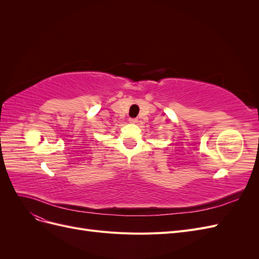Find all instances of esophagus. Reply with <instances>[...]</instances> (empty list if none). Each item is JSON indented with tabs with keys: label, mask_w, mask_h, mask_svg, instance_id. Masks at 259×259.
<instances>
[{
	"label": "esophagus",
	"mask_w": 259,
	"mask_h": 259,
	"mask_svg": "<svg viewBox=\"0 0 259 259\" xmlns=\"http://www.w3.org/2000/svg\"><path fill=\"white\" fill-rule=\"evenodd\" d=\"M128 121H130V123H136L138 120L136 119V117H130Z\"/></svg>",
	"instance_id": "obj_1"
}]
</instances>
